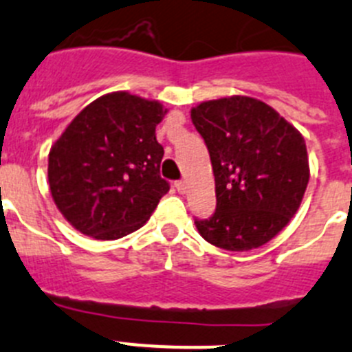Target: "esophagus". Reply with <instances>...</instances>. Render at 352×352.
<instances>
[{
    "label": "esophagus",
    "mask_w": 352,
    "mask_h": 352,
    "mask_svg": "<svg viewBox=\"0 0 352 352\" xmlns=\"http://www.w3.org/2000/svg\"><path fill=\"white\" fill-rule=\"evenodd\" d=\"M175 189L184 195V192L188 191V182H186V180H177V182H175Z\"/></svg>",
    "instance_id": "1"
}]
</instances>
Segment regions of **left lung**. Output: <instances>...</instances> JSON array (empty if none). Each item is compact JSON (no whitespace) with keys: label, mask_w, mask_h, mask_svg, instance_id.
Masks as SVG:
<instances>
[{"label":"left lung","mask_w":352,"mask_h":352,"mask_svg":"<svg viewBox=\"0 0 352 352\" xmlns=\"http://www.w3.org/2000/svg\"><path fill=\"white\" fill-rule=\"evenodd\" d=\"M215 179L217 207L195 219L199 235L226 251H251L270 242L291 221L309 184L302 133L270 105L228 96L191 109Z\"/></svg>","instance_id":"8db88e82"}]
</instances>
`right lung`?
I'll list each match as a JSON object with an SVG mask.
<instances>
[{"label": "right lung", "instance_id": "add662e5", "mask_svg": "<svg viewBox=\"0 0 352 352\" xmlns=\"http://www.w3.org/2000/svg\"><path fill=\"white\" fill-rule=\"evenodd\" d=\"M166 109L126 91L85 107L49 153L54 204L75 230L116 240L144 226L170 184L160 175L156 126Z\"/></svg>", "mask_w": 352, "mask_h": 352}]
</instances>
